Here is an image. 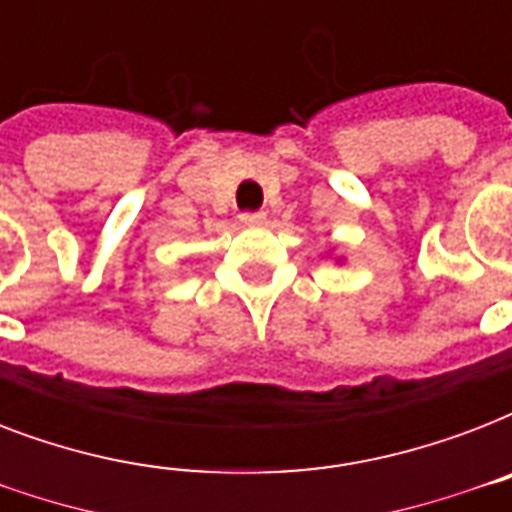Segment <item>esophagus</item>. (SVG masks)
I'll return each instance as SVG.
<instances>
[{
  "label": "esophagus",
  "instance_id": "34e87169",
  "mask_svg": "<svg viewBox=\"0 0 512 512\" xmlns=\"http://www.w3.org/2000/svg\"><path fill=\"white\" fill-rule=\"evenodd\" d=\"M239 220L241 225H247V228H257V225L265 223V212H244Z\"/></svg>",
  "mask_w": 512,
  "mask_h": 512
}]
</instances>
